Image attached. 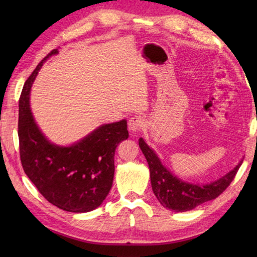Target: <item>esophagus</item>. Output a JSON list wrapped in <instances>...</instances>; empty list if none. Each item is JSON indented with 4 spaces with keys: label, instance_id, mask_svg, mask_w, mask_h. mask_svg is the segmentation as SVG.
Returning <instances> with one entry per match:
<instances>
[{
    "label": "esophagus",
    "instance_id": "esophagus-1",
    "mask_svg": "<svg viewBox=\"0 0 257 257\" xmlns=\"http://www.w3.org/2000/svg\"><path fill=\"white\" fill-rule=\"evenodd\" d=\"M146 121L145 119L141 117V116H134L129 119V122H128V127L130 132H140L141 129L145 127Z\"/></svg>",
    "mask_w": 257,
    "mask_h": 257
}]
</instances>
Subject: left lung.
I'll list each match as a JSON object with an SVG mask.
<instances>
[{
	"label": "left lung",
	"instance_id": "left-lung-1",
	"mask_svg": "<svg viewBox=\"0 0 257 257\" xmlns=\"http://www.w3.org/2000/svg\"><path fill=\"white\" fill-rule=\"evenodd\" d=\"M139 147L149 165L151 187L157 199L167 209L177 212L193 210L204 202L217 198L231 184L243 162V160L239 161L232 171L214 182L204 185L191 184L174 177L167 170L143 138L139 139Z\"/></svg>",
	"mask_w": 257,
	"mask_h": 257
}]
</instances>
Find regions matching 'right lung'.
<instances>
[{"mask_svg":"<svg viewBox=\"0 0 257 257\" xmlns=\"http://www.w3.org/2000/svg\"><path fill=\"white\" fill-rule=\"evenodd\" d=\"M53 50L25 81L19 102V140L22 167L44 198L64 211L95 210L111 189L114 151L128 138L127 121L102 124L69 147L51 144L38 129L30 108V91L38 70Z\"/></svg>","mask_w":257,"mask_h":257,"instance_id":"1","label":"right lung"}]
</instances>
